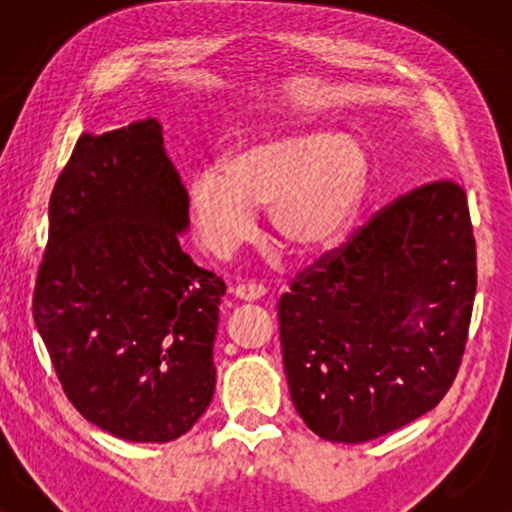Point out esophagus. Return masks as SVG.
I'll use <instances>...</instances> for the list:
<instances>
[{
  "mask_svg": "<svg viewBox=\"0 0 512 512\" xmlns=\"http://www.w3.org/2000/svg\"><path fill=\"white\" fill-rule=\"evenodd\" d=\"M265 286L261 284H240L233 289V296L237 300H244V303H254V300H261L265 296Z\"/></svg>",
  "mask_w": 512,
  "mask_h": 512,
  "instance_id": "1",
  "label": "esophagus"
}]
</instances>
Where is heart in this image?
Segmentation results:
<instances>
[{"instance_id": "1", "label": "heart", "mask_w": 512, "mask_h": 512, "mask_svg": "<svg viewBox=\"0 0 512 512\" xmlns=\"http://www.w3.org/2000/svg\"><path fill=\"white\" fill-rule=\"evenodd\" d=\"M370 160L347 132H263L240 142L223 172L202 170L188 184L200 240L230 254L254 235L256 209H270L286 247L314 254L333 247L366 198Z\"/></svg>"}]
</instances>
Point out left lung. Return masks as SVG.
Here are the masks:
<instances>
[{
  "instance_id": "8db88e82",
  "label": "left lung",
  "mask_w": 512,
  "mask_h": 512,
  "mask_svg": "<svg viewBox=\"0 0 512 512\" xmlns=\"http://www.w3.org/2000/svg\"><path fill=\"white\" fill-rule=\"evenodd\" d=\"M475 298L464 188L433 181L380 209L279 298L291 401L331 443H366L447 394Z\"/></svg>"
}]
</instances>
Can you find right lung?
<instances>
[{
	"mask_svg": "<svg viewBox=\"0 0 512 512\" xmlns=\"http://www.w3.org/2000/svg\"><path fill=\"white\" fill-rule=\"evenodd\" d=\"M188 193L163 128L83 132L48 202L32 314L74 408L130 443H170L212 403L226 284L181 251Z\"/></svg>",
	"mask_w": 512,
	"mask_h": 512,
	"instance_id": "add662e5",
	"label": "right lung"
}]
</instances>
